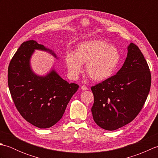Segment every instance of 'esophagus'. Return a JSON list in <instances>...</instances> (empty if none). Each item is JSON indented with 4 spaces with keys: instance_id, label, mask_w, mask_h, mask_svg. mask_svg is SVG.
Here are the masks:
<instances>
[{
    "instance_id": "34e87169",
    "label": "esophagus",
    "mask_w": 158,
    "mask_h": 158,
    "mask_svg": "<svg viewBox=\"0 0 158 158\" xmlns=\"http://www.w3.org/2000/svg\"><path fill=\"white\" fill-rule=\"evenodd\" d=\"M81 89L82 90H88V88H87V86H85V85H82V86L81 87Z\"/></svg>"
}]
</instances>
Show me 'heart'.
I'll return each mask as SVG.
<instances>
[{
    "mask_svg": "<svg viewBox=\"0 0 158 158\" xmlns=\"http://www.w3.org/2000/svg\"><path fill=\"white\" fill-rule=\"evenodd\" d=\"M120 53L116 48L105 41L94 40L80 43L75 54L68 53L65 57L69 72L77 77L82 72V64L85 73L95 81H104L115 73L120 62Z\"/></svg>",
    "mask_w": 158,
    "mask_h": 158,
    "instance_id": "obj_1",
    "label": "heart"
}]
</instances>
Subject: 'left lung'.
<instances>
[{
	"label": "left lung",
	"instance_id": "obj_1",
	"mask_svg": "<svg viewBox=\"0 0 158 158\" xmlns=\"http://www.w3.org/2000/svg\"><path fill=\"white\" fill-rule=\"evenodd\" d=\"M152 76L139 47L131 43L127 58L116 75L92 86L93 119L106 130H115L138 115L148 96Z\"/></svg>",
	"mask_w": 158,
	"mask_h": 158
}]
</instances>
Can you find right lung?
<instances>
[{
	"instance_id": "obj_1",
	"label": "right lung",
	"mask_w": 158,
	"mask_h": 158,
	"mask_svg": "<svg viewBox=\"0 0 158 158\" xmlns=\"http://www.w3.org/2000/svg\"><path fill=\"white\" fill-rule=\"evenodd\" d=\"M35 49L49 52L56 58L52 50L35 41L23 42L9 63L8 85L20 115L33 126L48 128L62 118L79 85L64 80L54 70L44 77L35 75L30 66Z\"/></svg>"
}]
</instances>
